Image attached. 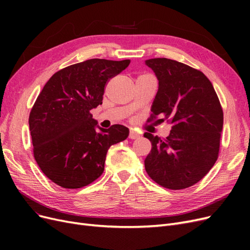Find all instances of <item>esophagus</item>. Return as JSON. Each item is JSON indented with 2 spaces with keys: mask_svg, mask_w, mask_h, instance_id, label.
<instances>
[{
  "mask_svg": "<svg viewBox=\"0 0 250 250\" xmlns=\"http://www.w3.org/2000/svg\"><path fill=\"white\" fill-rule=\"evenodd\" d=\"M140 137V134H139V132H137L135 130H133V129H130L129 130V139H137V138H139Z\"/></svg>",
  "mask_w": 250,
  "mask_h": 250,
  "instance_id": "obj_1",
  "label": "esophagus"
}]
</instances>
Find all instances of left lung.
Returning <instances> with one entry per match:
<instances>
[{
  "label": "left lung",
  "instance_id": "left-lung-1",
  "mask_svg": "<svg viewBox=\"0 0 250 250\" xmlns=\"http://www.w3.org/2000/svg\"><path fill=\"white\" fill-rule=\"evenodd\" d=\"M158 79L150 121L161 116L172 125L166 139L146 132L151 142L145 169L157 185L183 190L197 184L215 165L220 148L223 110L201 71L168 58L146 60Z\"/></svg>",
  "mask_w": 250,
  "mask_h": 250
}]
</instances>
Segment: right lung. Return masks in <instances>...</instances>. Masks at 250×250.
<instances>
[{
	"mask_svg": "<svg viewBox=\"0 0 250 250\" xmlns=\"http://www.w3.org/2000/svg\"><path fill=\"white\" fill-rule=\"evenodd\" d=\"M130 60L88 59L56 72L30 111L33 155L42 173L64 188H80L99 178L109 147L124 141L123 125L99 127L90 110L102 104L105 85Z\"/></svg>",
	"mask_w": 250,
	"mask_h": 250,
	"instance_id": "1",
	"label": "right lung"
}]
</instances>
